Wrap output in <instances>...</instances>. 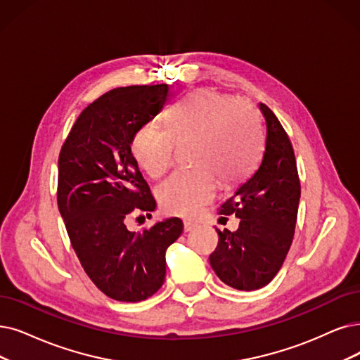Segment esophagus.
I'll return each mask as SVG.
<instances>
[{"instance_id":"34e87169","label":"esophagus","mask_w":360,"mask_h":360,"mask_svg":"<svg viewBox=\"0 0 360 360\" xmlns=\"http://www.w3.org/2000/svg\"><path fill=\"white\" fill-rule=\"evenodd\" d=\"M196 223L192 221H184V232H192V230L196 227Z\"/></svg>"}]
</instances>
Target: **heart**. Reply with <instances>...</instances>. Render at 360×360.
<instances>
[{
    "mask_svg": "<svg viewBox=\"0 0 360 360\" xmlns=\"http://www.w3.org/2000/svg\"><path fill=\"white\" fill-rule=\"evenodd\" d=\"M195 140L196 167L179 169L160 189L162 208L195 217L217 191V175L226 184L245 179L258 162L263 136L257 110L245 100L215 90L186 94L167 112V127L146 122L136 131L131 150L139 165L153 179L174 162L177 141Z\"/></svg>",
    "mask_w": 360,
    "mask_h": 360,
    "instance_id": "1",
    "label": "heart"
}]
</instances>
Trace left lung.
Masks as SVG:
<instances>
[{
  "label": "left lung",
  "instance_id": "1",
  "mask_svg": "<svg viewBox=\"0 0 360 360\" xmlns=\"http://www.w3.org/2000/svg\"><path fill=\"white\" fill-rule=\"evenodd\" d=\"M260 110L266 121L262 162L219 211L235 214L239 227L217 229L219 245L210 255L215 275L239 291L260 290L276 276L292 243L301 193L290 137L264 103Z\"/></svg>",
  "mask_w": 360,
  "mask_h": 360
}]
</instances>
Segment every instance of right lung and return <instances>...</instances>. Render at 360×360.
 <instances>
[{"label":"right lung","instance_id":"right-lung-1","mask_svg":"<svg viewBox=\"0 0 360 360\" xmlns=\"http://www.w3.org/2000/svg\"><path fill=\"white\" fill-rule=\"evenodd\" d=\"M171 97L167 84L113 89L85 108L59 155L57 205L81 266L108 297L137 303L165 279V251L183 232L179 217L130 232L133 212L156 202L131 141Z\"/></svg>","mask_w":360,"mask_h":360}]
</instances>
